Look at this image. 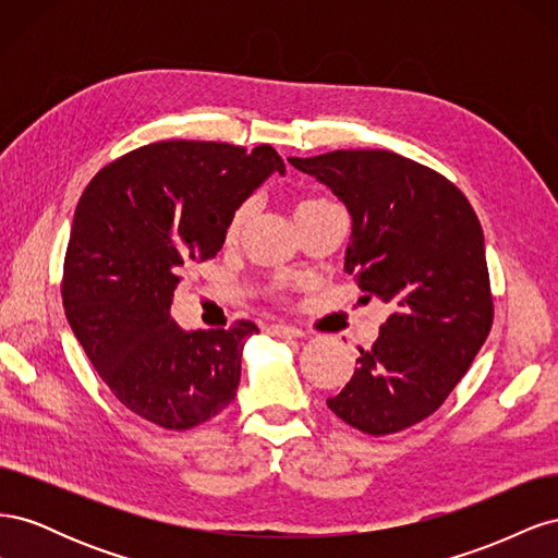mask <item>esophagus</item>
Returning a JSON list of instances; mask_svg holds the SVG:
<instances>
[{
  "label": "esophagus",
  "instance_id": "esophagus-1",
  "mask_svg": "<svg viewBox=\"0 0 558 558\" xmlns=\"http://www.w3.org/2000/svg\"><path fill=\"white\" fill-rule=\"evenodd\" d=\"M267 335L281 337V340H298V337H302V330H300V328H295V326L275 324V326H267Z\"/></svg>",
  "mask_w": 558,
  "mask_h": 558
}]
</instances>
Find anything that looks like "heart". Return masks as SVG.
<instances>
[{"label":"heart","instance_id":"b5f03b06","mask_svg":"<svg viewBox=\"0 0 558 558\" xmlns=\"http://www.w3.org/2000/svg\"><path fill=\"white\" fill-rule=\"evenodd\" d=\"M328 205H332V202H326V199H307V202H302V205L298 207L295 216L310 214V211H316V209H320V207H328ZM251 214H253V202H244V205H242V207H238V211L232 214L230 223H228V230H226V238H228V242H234V240L240 238V234H242V232H244V228H246V223H248Z\"/></svg>","mask_w":558,"mask_h":558}]
</instances>
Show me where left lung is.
<instances>
[{
  "label": "left lung",
  "instance_id": "left-lung-1",
  "mask_svg": "<svg viewBox=\"0 0 558 558\" xmlns=\"http://www.w3.org/2000/svg\"><path fill=\"white\" fill-rule=\"evenodd\" d=\"M289 160L344 202V269L393 307L328 408L367 435L410 428L447 400L494 324L480 218L451 181L393 150Z\"/></svg>",
  "mask_w": 558,
  "mask_h": 558
}]
</instances>
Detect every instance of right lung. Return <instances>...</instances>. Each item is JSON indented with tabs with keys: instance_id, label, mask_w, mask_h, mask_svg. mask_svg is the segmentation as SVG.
<instances>
[{
	"instance_id": "obj_1",
	"label": "right lung",
	"mask_w": 558,
	"mask_h": 558,
	"mask_svg": "<svg viewBox=\"0 0 558 558\" xmlns=\"http://www.w3.org/2000/svg\"><path fill=\"white\" fill-rule=\"evenodd\" d=\"M275 172L286 165L267 144L158 142L99 170L78 199L64 314L109 391L150 424L189 430L238 396L256 324L189 332L170 310L181 267L221 251L232 214Z\"/></svg>"
}]
</instances>
